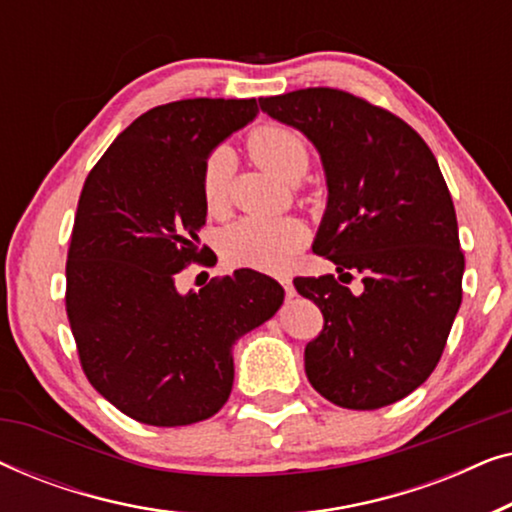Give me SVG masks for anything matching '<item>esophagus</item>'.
I'll list each match as a JSON object with an SVG mask.
<instances>
[{
  "mask_svg": "<svg viewBox=\"0 0 512 512\" xmlns=\"http://www.w3.org/2000/svg\"><path fill=\"white\" fill-rule=\"evenodd\" d=\"M279 282H282V289H284V293H286V298L296 296V289H293L291 279H279Z\"/></svg>",
  "mask_w": 512,
  "mask_h": 512,
  "instance_id": "34e87169",
  "label": "esophagus"
}]
</instances>
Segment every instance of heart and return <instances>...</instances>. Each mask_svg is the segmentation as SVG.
Listing matches in <instances>:
<instances>
[{"instance_id": "obj_1", "label": "heart", "mask_w": 512, "mask_h": 512, "mask_svg": "<svg viewBox=\"0 0 512 512\" xmlns=\"http://www.w3.org/2000/svg\"><path fill=\"white\" fill-rule=\"evenodd\" d=\"M247 149L256 163L286 181H298L310 170V146L298 130L282 123H263L249 132ZM235 177V156L228 146L209 153L200 174V193L207 212L219 214L228 205ZM310 240V230L300 219H242L223 233V254L230 263L258 270H284Z\"/></svg>"}]
</instances>
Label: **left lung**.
<instances>
[{
    "mask_svg": "<svg viewBox=\"0 0 512 512\" xmlns=\"http://www.w3.org/2000/svg\"><path fill=\"white\" fill-rule=\"evenodd\" d=\"M321 153L328 209L314 254L340 277H296L324 328L305 373L326 401L377 410L415 391L438 366L461 305L457 214L429 146L403 118L338 88L258 97ZM361 274L364 289L344 286Z\"/></svg>",
    "mask_w": 512,
    "mask_h": 512,
    "instance_id": "obj_1",
    "label": "left lung"
}]
</instances>
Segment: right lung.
Instances as JSON below:
<instances>
[{
  "label": "right lung",
  "mask_w": 512,
  "mask_h": 512,
  "mask_svg": "<svg viewBox=\"0 0 512 512\" xmlns=\"http://www.w3.org/2000/svg\"><path fill=\"white\" fill-rule=\"evenodd\" d=\"M256 114L254 97L160 104L114 139L81 188L67 249L69 328L88 382L142 424L216 415L233 389L230 347L284 300L275 279L247 268L188 296L174 286L207 256L202 165Z\"/></svg>",
  "instance_id": "1"
}]
</instances>
